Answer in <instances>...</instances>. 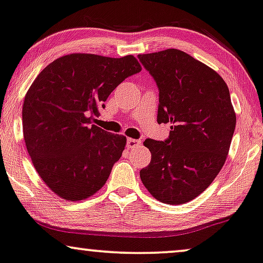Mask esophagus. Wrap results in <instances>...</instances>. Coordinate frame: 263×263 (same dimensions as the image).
I'll list each match as a JSON object with an SVG mask.
<instances>
[{
    "label": "esophagus",
    "instance_id": "1",
    "mask_svg": "<svg viewBox=\"0 0 263 263\" xmlns=\"http://www.w3.org/2000/svg\"><path fill=\"white\" fill-rule=\"evenodd\" d=\"M139 144H141V141H138V139H135V138H128L127 143H126V145H127L128 149L138 147Z\"/></svg>",
    "mask_w": 263,
    "mask_h": 263
}]
</instances>
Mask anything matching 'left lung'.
<instances>
[{
  "instance_id": "left-lung-1",
  "label": "left lung",
  "mask_w": 263,
  "mask_h": 263,
  "mask_svg": "<svg viewBox=\"0 0 263 263\" xmlns=\"http://www.w3.org/2000/svg\"><path fill=\"white\" fill-rule=\"evenodd\" d=\"M159 88L158 122H171L165 142L147 138L152 160L139 172L156 200L184 204L200 195L223 167L235 111L224 80L183 51L139 54Z\"/></svg>"
}]
</instances>
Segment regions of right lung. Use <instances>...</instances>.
Returning a JSON list of instances; mask_svg holds the SVG:
<instances>
[{
    "label": "right lung",
    "instance_id": "1",
    "mask_svg": "<svg viewBox=\"0 0 263 263\" xmlns=\"http://www.w3.org/2000/svg\"><path fill=\"white\" fill-rule=\"evenodd\" d=\"M141 70L134 55L71 53L48 64L30 86L23 104L25 145L58 197L84 200L105 184L126 137L92 122L116 86Z\"/></svg>",
    "mask_w": 263,
    "mask_h": 263
}]
</instances>
